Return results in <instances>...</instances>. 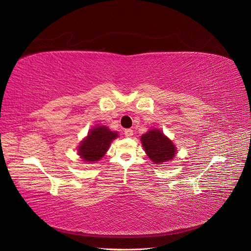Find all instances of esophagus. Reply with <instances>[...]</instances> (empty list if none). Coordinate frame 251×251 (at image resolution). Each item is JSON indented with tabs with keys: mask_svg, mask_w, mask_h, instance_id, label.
<instances>
[{
	"mask_svg": "<svg viewBox=\"0 0 251 251\" xmlns=\"http://www.w3.org/2000/svg\"><path fill=\"white\" fill-rule=\"evenodd\" d=\"M124 132H125V136L126 137H131V136L133 135V130L132 129H126Z\"/></svg>",
	"mask_w": 251,
	"mask_h": 251,
	"instance_id": "obj_1",
	"label": "esophagus"
}]
</instances>
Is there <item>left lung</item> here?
I'll return each instance as SVG.
<instances>
[{"label": "left lung", "instance_id": "1", "mask_svg": "<svg viewBox=\"0 0 251 251\" xmlns=\"http://www.w3.org/2000/svg\"><path fill=\"white\" fill-rule=\"evenodd\" d=\"M140 141L147 155L156 165L173 160L177 153L176 146L161 129L149 130L141 136Z\"/></svg>", "mask_w": 251, "mask_h": 251}]
</instances>
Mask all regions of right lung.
I'll return each instance as SVG.
<instances>
[{"label":"right lung","mask_w":251,"mask_h":251,"mask_svg":"<svg viewBox=\"0 0 251 251\" xmlns=\"http://www.w3.org/2000/svg\"><path fill=\"white\" fill-rule=\"evenodd\" d=\"M118 136V132L107 126H96L88 131L87 136L79 143L77 153L83 162L96 163L105 154L111 142Z\"/></svg>","instance_id":"right-lung-1"}]
</instances>
